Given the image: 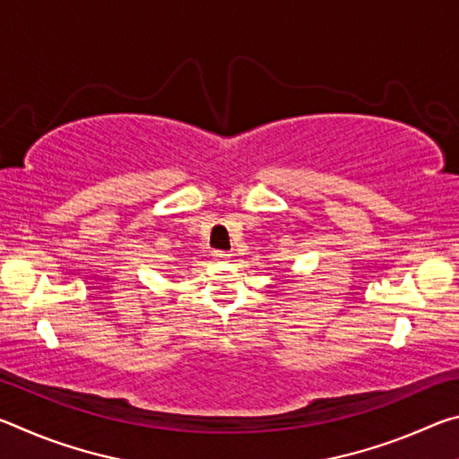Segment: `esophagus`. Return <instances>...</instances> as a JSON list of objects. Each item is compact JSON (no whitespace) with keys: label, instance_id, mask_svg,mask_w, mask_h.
<instances>
[{"label":"esophagus","instance_id":"34e87169","mask_svg":"<svg viewBox=\"0 0 459 459\" xmlns=\"http://www.w3.org/2000/svg\"><path fill=\"white\" fill-rule=\"evenodd\" d=\"M212 257H214L216 261H229V259L232 257V255H230L229 251H214Z\"/></svg>","mask_w":459,"mask_h":459}]
</instances>
